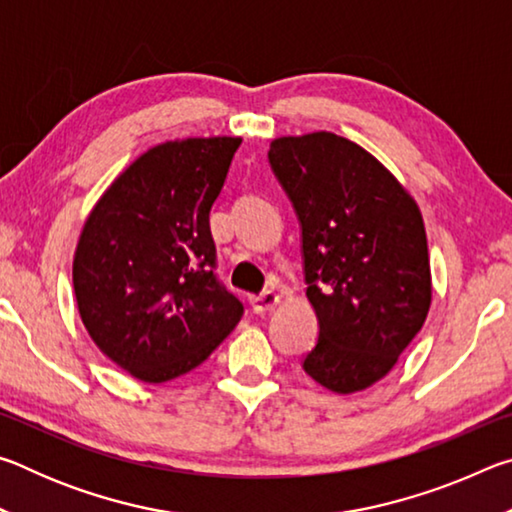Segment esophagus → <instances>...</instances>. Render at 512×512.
<instances>
[{"label":"esophagus","instance_id":"esophagus-1","mask_svg":"<svg viewBox=\"0 0 512 512\" xmlns=\"http://www.w3.org/2000/svg\"><path fill=\"white\" fill-rule=\"evenodd\" d=\"M277 302H280V296H277L275 291H264V293H259V296L250 300V305H253L255 314H266V311L275 309Z\"/></svg>","mask_w":512,"mask_h":512}]
</instances>
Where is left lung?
Listing matches in <instances>:
<instances>
[{
  "instance_id": "8db88e82",
  "label": "left lung",
  "mask_w": 512,
  "mask_h": 512,
  "mask_svg": "<svg viewBox=\"0 0 512 512\" xmlns=\"http://www.w3.org/2000/svg\"><path fill=\"white\" fill-rule=\"evenodd\" d=\"M275 178L296 210L318 341L302 368L348 395L388 375L431 305L422 214L377 158L345 137H277Z\"/></svg>"
}]
</instances>
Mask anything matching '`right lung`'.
I'll use <instances>...</instances> for the list:
<instances>
[{
  "label": "right lung",
  "mask_w": 512,
  "mask_h": 512,
  "mask_svg": "<svg viewBox=\"0 0 512 512\" xmlns=\"http://www.w3.org/2000/svg\"><path fill=\"white\" fill-rule=\"evenodd\" d=\"M239 137H189L140 155L94 205L74 255V293L97 348L162 384L210 357L244 316L216 277L210 210Z\"/></svg>",
  "instance_id": "add662e5"
}]
</instances>
